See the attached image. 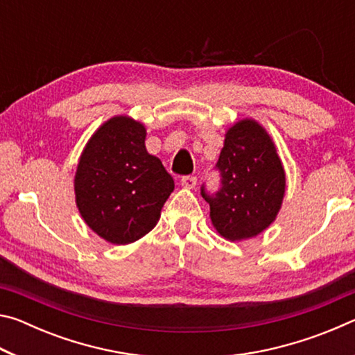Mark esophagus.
Wrapping results in <instances>:
<instances>
[{
    "instance_id": "esophagus-1",
    "label": "esophagus",
    "mask_w": 355,
    "mask_h": 355,
    "mask_svg": "<svg viewBox=\"0 0 355 355\" xmlns=\"http://www.w3.org/2000/svg\"><path fill=\"white\" fill-rule=\"evenodd\" d=\"M180 183H182L183 188L192 189L197 184V178L194 175H184V177H182V182Z\"/></svg>"
}]
</instances>
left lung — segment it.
Listing matches in <instances>:
<instances>
[{
    "mask_svg": "<svg viewBox=\"0 0 355 355\" xmlns=\"http://www.w3.org/2000/svg\"><path fill=\"white\" fill-rule=\"evenodd\" d=\"M216 169L220 188L202 197L209 218L228 241L254 238L272 224L285 196V171L268 131L252 119L239 120L225 133Z\"/></svg>",
    "mask_w": 355,
    "mask_h": 355,
    "instance_id": "left-lung-1",
    "label": "left lung"
}]
</instances>
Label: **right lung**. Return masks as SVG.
I'll list each match as a JSON object with an SVG mask.
<instances>
[{
	"label": "right lung",
	"instance_id": "add662e5",
	"mask_svg": "<svg viewBox=\"0 0 355 355\" xmlns=\"http://www.w3.org/2000/svg\"><path fill=\"white\" fill-rule=\"evenodd\" d=\"M146 127L116 116L84 147L75 175L76 207L86 224L112 244L152 230L173 191V178L146 148Z\"/></svg>",
	"mask_w": 355,
	"mask_h": 355
}]
</instances>
